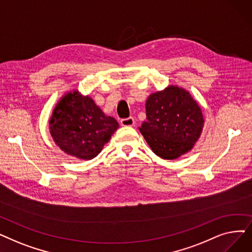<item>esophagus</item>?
Returning <instances> with one entry per match:
<instances>
[{"label": "esophagus", "mask_w": 252, "mask_h": 252, "mask_svg": "<svg viewBox=\"0 0 252 252\" xmlns=\"http://www.w3.org/2000/svg\"><path fill=\"white\" fill-rule=\"evenodd\" d=\"M121 125L123 126H133L135 125V119L133 117L123 118L122 121H121Z\"/></svg>", "instance_id": "1"}]
</instances>
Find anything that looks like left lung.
Segmentation results:
<instances>
[{
    "label": "left lung",
    "instance_id": "left-lung-1",
    "mask_svg": "<svg viewBox=\"0 0 252 252\" xmlns=\"http://www.w3.org/2000/svg\"><path fill=\"white\" fill-rule=\"evenodd\" d=\"M146 116L139 129L152 151L167 160L189 152L204 124L199 105L189 92L177 86L151 94L146 101Z\"/></svg>",
    "mask_w": 252,
    "mask_h": 252
}]
</instances>
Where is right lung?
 <instances>
[{
  "mask_svg": "<svg viewBox=\"0 0 252 252\" xmlns=\"http://www.w3.org/2000/svg\"><path fill=\"white\" fill-rule=\"evenodd\" d=\"M118 126L116 119L77 91L61 98L50 119L51 136L60 149L84 160L96 157Z\"/></svg>",
  "mask_w": 252,
  "mask_h": 252,
  "instance_id": "obj_1",
  "label": "right lung"
}]
</instances>
